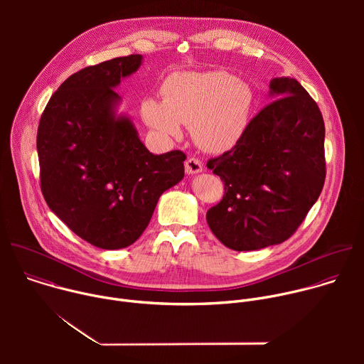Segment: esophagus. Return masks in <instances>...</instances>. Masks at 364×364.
<instances>
[{
	"label": "esophagus",
	"mask_w": 364,
	"mask_h": 364,
	"mask_svg": "<svg viewBox=\"0 0 364 364\" xmlns=\"http://www.w3.org/2000/svg\"><path fill=\"white\" fill-rule=\"evenodd\" d=\"M201 171H203V164L198 159H196V157L187 159V161H186V173L187 174H197Z\"/></svg>",
	"instance_id": "esophagus-1"
}]
</instances>
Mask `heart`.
Segmentation results:
<instances>
[{"mask_svg":"<svg viewBox=\"0 0 364 364\" xmlns=\"http://www.w3.org/2000/svg\"><path fill=\"white\" fill-rule=\"evenodd\" d=\"M163 99H144V121L174 139L183 135L181 124L191 127L194 141L216 154L239 142L253 107L250 86L220 70L173 73L163 83Z\"/></svg>","mask_w":364,"mask_h":364,"instance_id":"1","label":"heart"}]
</instances>
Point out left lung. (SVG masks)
<instances>
[{"mask_svg":"<svg viewBox=\"0 0 364 364\" xmlns=\"http://www.w3.org/2000/svg\"><path fill=\"white\" fill-rule=\"evenodd\" d=\"M269 87L275 99L239 142L207 161L225 186L220 203L207 210V223L239 252L289 239L326 181V128L316 100L292 77H275Z\"/></svg>","mask_w":364,"mask_h":364,"instance_id":"left-lung-1","label":"left lung"}]
</instances>
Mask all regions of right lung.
Masks as SVG:
<instances>
[{
  "label": "right lung",
  "instance_id": "add662e5",
  "mask_svg": "<svg viewBox=\"0 0 364 364\" xmlns=\"http://www.w3.org/2000/svg\"><path fill=\"white\" fill-rule=\"evenodd\" d=\"M129 55L87 66L51 95L37 131L40 187L73 233L100 249L132 245L160 196L184 177L186 154H151L132 122L115 118L114 90L141 66Z\"/></svg>",
  "mask_w": 364,
  "mask_h": 364
}]
</instances>
